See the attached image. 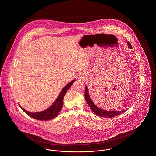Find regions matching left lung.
<instances>
[{
	"mask_svg": "<svg viewBox=\"0 0 156 156\" xmlns=\"http://www.w3.org/2000/svg\"><path fill=\"white\" fill-rule=\"evenodd\" d=\"M128 44V48L132 49V46L129 42H127ZM85 100L87 102V105L90 107L92 112L96 115L100 116V117H108V118H112L114 117H115L117 115H119V114H122V112H124L126 110H122V111H108V110H105L103 109H101L100 107L96 106L93 101L91 99L87 86L85 87Z\"/></svg>",
	"mask_w": 156,
	"mask_h": 156,
	"instance_id": "8db88e82",
	"label": "left lung"
}]
</instances>
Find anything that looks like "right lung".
Segmentation results:
<instances>
[{"label":"right lung","instance_id":"obj_1","mask_svg":"<svg viewBox=\"0 0 156 156\" xmlns=\"http://www.w3.org/2000/svg\"><path fill=\"white\" fill-rule=\"evenodd\" d=\"M75 81V80H73L63 87L59 95L58 96L57 98L55 101V102L49 108H48L44 111L39 112H30L25 110V109L23 108L21 106H20V105L19 106L27 115L35 119H37L39 121H49L50 119H55L58 115L61 110L62 109L63 99L65 94Z\"/></svg>","mask_w":156,"mask_h":156}]
</instances>
